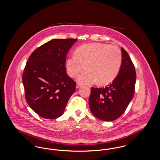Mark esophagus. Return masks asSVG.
I'll use <instances>...</instances> for the list:
<instances>
[{
  "label": "esophagus",
  "mask_w": 160,
  "mask_h": 160,
  "mask_svg": "<svg viewBox=\"0 0 160 160\" xmlns=\"http://www.w3.org/2000/svg\"><path fill=\"white\" fill-rule=\"evenodd\" d=\"M81 86V84L79 83H77L76 84V88H80Z\"/></svg>",
  "instance_id": "34e87169"
}]
</instances>
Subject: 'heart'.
<instances>
[{"label":"heart","instance_id":"b5f03b06","mask_svg":"<svg viewBox=\"0 0 160 160\" xmlns=\"http://www.w3.org/2000/svg\"><path fill=\"white\" fill-rule=\"evenodd\" d=\"M122 52L115 45L99 42L84 44L77 48L75 55L67 59L66 68L69 76L78 77L80 83L107 84L113 81L122 65ZM86 67L85 68V67Z\"/></svg>","mask_w":160,"mask_h":160}]
</instances>
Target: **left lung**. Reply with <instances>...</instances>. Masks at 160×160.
Segmentation results:
<instances>
[{"mask_svg": "<svg viewBox=\"0 0 160 160\" xmlns=\"http://www.w3.org/2000/svg\"><path fill=\"white\" fill-rule=\"evenodd\" d=\"M122 62L118 75L105 88H91L89 106L92 113L104 121L119 118L134 95L136 72L128 53L121 48Z\"/></svg>", "mask_w": 160, "mask_h": 160, "instance_id": "obj_1", "label": "left lung"}]
</instances>
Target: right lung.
Wrapping results in <instances>:
<instances>
[{
	"label": "right lung",
	"instance_id": "obj_1",
	"mask_svg": "<svg viewBox=\"0 0 160 160\" xmlns=\"http://www.w3.org/2000/svg\"><path fill=\"white\" fill-rule=\"evenodd\" d=\"M77 39H53L31 54L22 77L25 97L41 117L54 119L64 113L76 83L67 75V54Z\"/></svg>",
	"mask_w": 160,
	"mask_h": 160
}]
</instances>
